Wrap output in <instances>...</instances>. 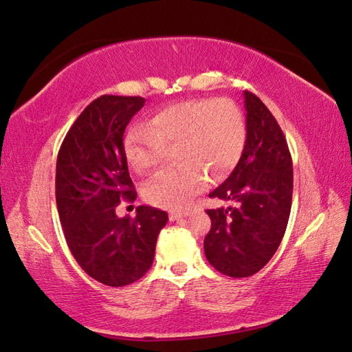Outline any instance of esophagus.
I'll list each match as a JSON object with an SVG mask.
<instances>
[{"instance_id":"34e87169","label":"esophagus","mask_w":352,"mask_h":352,"mask_svg":"<svg viewBox=\"0 0 352 352\" xmlns=\"http://www.w3.org/2000/svg\"><path fill=\"white\" fill-rule=\"evenodd\" d=\"M188 215H190V210H171L170 220L171 221H179V220H182V218L188 217Z\"/></svg>"}]
</instances>
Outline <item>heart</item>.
<instances>
[{"label":"heart","mask_w":352,"mask_h":352,"mask_svg":"<svg viewBox=\"0 0 352 352\" xmlns=\"http://www.w3.org/2000/svg\"><path fill=\"white\" fill-rule=\"evenodd\" d=\"M177 144L181 166L160 171L146 185L152 205L182 209L214 179L228 177L238 166L247 144L244 113L230 99L181 100L156 111L149 124H132L124 137V153L140 175L162 162L167 146Z\"/></svg>","instance_id":"heart-1"}]
</instances>
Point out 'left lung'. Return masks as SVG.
I'll list each match as a JSON object with an SVG mask.
<instances>
[{
  "label": "left lung",
  "instance_id": "1",
  "mask_svg": "<svg viewBox=\"0 0 352 352\" xmlns=\"http://www.w3.org/2000/svg\"><path fill=\"white\" fill-rule=\"evenodd\" d=\"M247 144L232 175L209 197L233 201L206 209L210 230L205 254L212 267L233 278L261 271L280 245L292 205V158L282 128L262 100L244 91Z\"/></svg>",
  "mask_w": 352,
  "mask_h": 352
}]
</instances>
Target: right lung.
Masks as SVG:
<instances>
[{
    "instance_id": "1",
    "label": "right lung",
    "mask_w": 352,
    "mask_h": 352,
    "mask_svg": "<svg viewBox=\"0 0 352 352\" xmlns=\"http://www.w3.org/2000/svg\"><path fill=\"white\" fill-rule=\"evenodd\" d=\"M146 102L140 96L104 95L78 116L60 146L56 200L65 238L78 265L107 286L137 282L152 267L156 238L168 215L138 206L135 217L116 215L134 201L123 134Z\"/></svg>"
}]
</instances>
